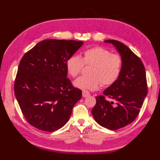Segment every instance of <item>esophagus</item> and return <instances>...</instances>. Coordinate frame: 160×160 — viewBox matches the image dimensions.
<instances>
[{"mask_svg":"<svg viewBox=\"0 0 160 160\" xmlns=\"http://www.w3.org/2000/svg\"><path fill=\"white\" fill-rule=\"evenodd\" d=\"M89 95H90V93H89V91H82V96L84 98H87V96H89Z\"/></svg>","mask_w":160,"mask_h":160,"instance_id":"obj_1","label":"esophagus"}]
</instances>
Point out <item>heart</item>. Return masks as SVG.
Here are the masks:
<instances>
[{
	"instance_id": "b5f03b06",
	"label": "heart",
	"mask_w": 160,
	"mask_h": 160,
	"mask_svg": "<svg viewBox=\"0 0 160 160\" xmlns=\"http://www.w3.org/2000/svg\"><path fill=\"white\" fill-rule=\"evenodd\" d=\"M92 66L89 70L91 76H81L74 80L75 87L84 91H95L101 85L113 84L120 77L122 69V59L118 54L111 53L102 47H93L83 53V58L72 55L67 59V73L75 78L79 74L84 65Z\"/></svg>"
}]
</instances>
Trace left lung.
<instances>
[{"label": "left lung", "mask_w": 160, "mask_h": 160, "mask_svg": "<svg viewBox=\"0 0 160 160\" xmlns=\"http://www.w3.org/2000/svg\"><path fill=\"white\" fill-rule=\"evenodd\" d=\"M111 43L122 59L120 77L104 91L103 96L96 98V104L91 113L98 124L115 131L131 124L137 118L147 94L145 68L142 60L124 44L115 40ZM107 97L112 101L105 99Z\"/></svg>", "instance_id": "obj_1"}]
</instances>
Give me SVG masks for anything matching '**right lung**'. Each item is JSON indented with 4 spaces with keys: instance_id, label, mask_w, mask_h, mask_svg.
Returning <instances> with one entry per match:
<instances>
[{
    "instance_id": "right-lung-1",
    "label": "right lung",
    "mask_w": 160,
    "mask_h": 160,
    "mask_svg": "<svg viewBox=\"0 0 160 160\" xmlns=\"http://www.w3.org/2000/svg\"><path fill=\"white\" fill-rule=\"evenodd\" d=\"M82 45L76 40L47 39L22 58L14 93L25 120L33 127L53 132L69 120L82 91L67 78L66 62Z\"/></svg>"
}]
</instances>
